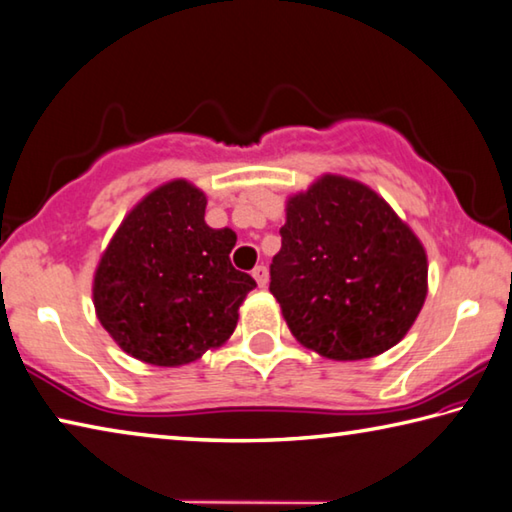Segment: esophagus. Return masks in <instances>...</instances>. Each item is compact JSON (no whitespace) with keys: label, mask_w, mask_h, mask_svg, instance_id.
Here are the masks:
<instances>
[{"label":"esophagus","mask_w":512,"mask_h":512,"mask_svg":"<svg viewBox=\"0 0 512 512\" xmlns=\"http://www.w3.org/2000/svg\"><path fill=\"white\" fill-rule=\"evenodd\" d=\"M253 277H255V282L259 284V289H264L268 284V268L266 266H255Z\"/></svg>","instance_id":"1"}]
</instances>
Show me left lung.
I'll return each instance as SVG.
<instances>
[{"instance_id": "obj_1", "label": "left lung", "mask_w": 512, "mask_h": 512, "mask_svg": "<svg viewBox=\"0 0 512 512\" xmlns=\"http://www.w3.org/2000/svg\"><path fill=\"white\" fill-rule=\"evenodd\" d=\"M271 293L291 334L334 361L391 350L427 298L422 241L375 189L325 173L289 196Z\"/></svg>"}]
</instances>
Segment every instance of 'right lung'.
Listing matches in <instances>:
<instances>
[{
	"label": "right lung",
	"mask_w": 512,
	"mask_h": 512,
	"mask_svg": "<svg viewBox=\"0 0 512 512\" xmlns=\"http://www.w3.org/2000/svg\"><path fill=\"white\" fill-rule=\"evenodd\" d=\"M205 205L189 180L155 187L124 216L94 271L99 323L151 366H185L221 348L257 287L230 262L237 235L210 228Z\"/></svg>",
	"instance_id": "right-lung-1"
}]
</instances>
